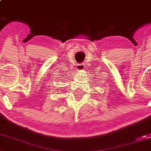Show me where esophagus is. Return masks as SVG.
<instances>
[{"label":"esophagus","mask_w":151,"mask_h":151,"mask_svg":"<svg viewBox=\"0 0 151 151\" xmlns=\"http://www.w3.org/2000/svg\"><path fill=\"white\" fill-rule=\"evenodd\" d=\"M85 69V67L83 64H78L76 66V70H83Z\"/></svg>","instance_id":"1"}]
</instances>
